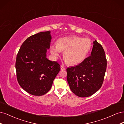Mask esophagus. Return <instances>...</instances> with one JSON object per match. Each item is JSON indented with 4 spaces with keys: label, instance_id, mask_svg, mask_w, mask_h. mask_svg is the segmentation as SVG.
I'll return each mask as SVG.
<instances>
[{
    "label": "esophagus",
    "instance_id": "34e87169",
    "mask_svg": "<svg viewBox=\"0 0 124 124\" xmlns=\"http://www.w3.org/2000/svg\"><path fill=\"white\" fill-rule=\"evenodd\" d=\"M61 70H65V68L63 66H61Z\"/></svg>",
    "mask_w": 124,
    "mask_h": 124
}]
</instances>
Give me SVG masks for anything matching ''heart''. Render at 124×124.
Returning a JSON list of instances; mask_svg holds the SVG:
<instances>
[{"mask_svg": "<svg viewBox=\"0 0 124 124\" xmlns=\"http://www.w3.org/2000/svg\"><path fill=\"white\" fill-rule=\"evenodd\" d=\"M92 46L90 39L78 36L63 37L57 40L56 45L50 47V52L55 58L63 52L65 62L70 66H76L83 62L87 57Z\"/></svg>", "mask_w": 124, "mask_h": 124, "instance_id": "obj_1", "label": "heart"}]
</instances>
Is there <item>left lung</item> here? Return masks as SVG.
Returning a JSON list of instances; mask_svg holds the SVG:
<instances>
[{
    "instance_id": "obj_1",
    "label": "left lung",
    "mask_w": 124,
    "mask_h": 124,
    "mask_svg": "<svg viewBox=\"0 0 124 124\" xmlns=\"http://www.w3.org/2000/svg\"><path fill=\"white\" fill-rule=\"evenodd\" d=\"M91 56L79 65L67 69V79L70 89L80 97H87L100 88L107 69V59L102 46L93 42Z\"/></svg>"
}]
</instances>
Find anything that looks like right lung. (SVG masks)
<instances>
[{
    "label": "right lung",
    "mask_w": 124,
    "mask_h": 124,
    "mask_svg": "<svg viewBox=\"0 0 124 124\" xmlns=\"http://www.w3.org/2000/svg\"><path fill=\"white\" fill-rule=\"evenodd\" d=\"M51 39L50 31L32 35L22 44L17 55V81L21 87L31 95L42 96L47 93L61 70L57 62L46 57Z\"/></svg>",
    "instance_id": "right-lung-1"
}]
</instances>
